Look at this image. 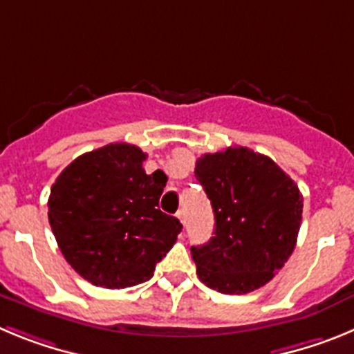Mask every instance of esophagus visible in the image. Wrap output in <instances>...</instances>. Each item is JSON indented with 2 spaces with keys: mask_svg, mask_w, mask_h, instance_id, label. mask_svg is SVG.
<instances>
[{
  "mask_svg": "<svg viewBox=\"0 0 354 354\" xmlns=\"http://www.w3.org/2000/svg\"><path fill=\"white\" fill-rule=\"evenodd\" d=\"M177 218H179V221H180V223H183V225H186V214H184V211H183V209H180V211L177 212Z\"/></svg>",
  "mask_w": 354,
  "mask_h": 354,
  "instance_id": "obj_1",
  "label": "esophagus"
}]
</instances>
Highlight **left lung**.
<instances>
[{"label": "left lung", "instance_id": "8db88e82", "mask_svg": "<svg viewBox=\"0 0 354 354\" xmlns=\"http://www.w3.org/2000/svg\"><path fill=\"white\" fill-rule=\"evenodd\" d=\"M195 175L214 212V236L192 246L198 278L223 294L266 286L298 241L303 196L296 183L273 159L246 147L204 154Z\"/></svg>", "mask_w": 354, "mask_h": 354}]
</instances>
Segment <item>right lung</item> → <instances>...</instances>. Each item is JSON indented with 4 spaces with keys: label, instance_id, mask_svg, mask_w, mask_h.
Returning <instances> with one entry per match:
<instances>
[{
    "label": "right lung",
    "instance_id": "1",
    "mask_svg": "<svg viewBox=\"0 0 354 354\" xmlns=\"http://www.w3.org/2000/svg\"><path fill=\"white\" fill-rule=\"evenodd\" d=\"M145 159L138 147L109 143L74 159L51 187L56 243L72 270L97 287L147 282L183 230L159 209L167 175H147Z\"/></svg>",
    "mask_w": 354,
    "mask_h": 354
}]
</instances>
